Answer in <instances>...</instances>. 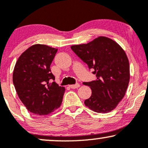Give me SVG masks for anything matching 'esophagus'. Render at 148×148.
<instances>
[{
  "instance_id": "esophagus-1",
  "label": "esophagus",
  "mask_w": 148,
  "mask_h": 148,
  "mask_svg": "<svg viewBox=\"0 0 148 148\" xmlns=\"http://www.w3.org/2000/svg\"><path fill=\"white\" fill-rule=\"evenodd\" d=\"M69 88H72V89H75V88H78L80 87V84H76L74 85H70V86H69Z\"/></svg>"
}]
</instances>
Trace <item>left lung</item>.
<instances>
[{
  "instance_id": "left-lung-1",
  "label": "left lung",
  "mask_w": 148,
  "mask_h": 148,
  "mask_svg": "<svg viewBox=\"0 0 148 148\" xmlns=\"http://www.w3.org/2000/svg\"><path fill=\"white\" fill-rule=\"evenodd\" d=\"M71 49L96 74V80L84 83L92 90L85 105L97 113L113 111L123 99L130 82L126 53L114 40L103 36L88 44L73 45Z\"/></svg>"
}]
</instances>
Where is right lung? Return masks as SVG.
Instances as JSON below:
<instances>
[{"label": "right lung", "instance_id": "1", "mask_svg": "<svg viewBox=\"0 0 148 148\" xmlns=\"http://www.w3.org/2000/svg\"><path fill=\"white\" fill-rule=\"evenodd\" d=\"M58 49L45 45H34L16 61L13 84L18 97L28 111L46 115L60 106L65 89L55 81L50 66Z\"/></svg>", "mask_w": 148, "mask_h": 148}]
</instances>
